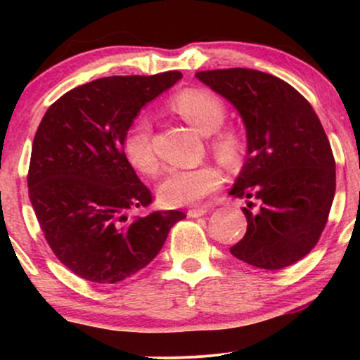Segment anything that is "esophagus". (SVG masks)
I'll list each match as a JSON object with an SVG mask.
<instances>
[{
	"label": "esophagus",
	"instance_id": "34e87169",
	"mask_svg": "<svg viewBox=\"0 0 360 360\" xmlns=\"http://www.w3.org/2000/svg\"><path fill=\"white\" fill-rule=\"evenodd\" d=\"M206 212H208V208H206V206H198V208L189 210L188 217L189 218H200V217H203V214H206Z\"/></svg>",
	"mask_w": 360,
	"mask_h": 360
}]
</instances>
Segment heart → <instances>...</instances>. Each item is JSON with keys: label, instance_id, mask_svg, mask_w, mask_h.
Wrapping results in <instances>:
<instances>
[{"label": "heart", "instance_id": "b5f03b06", "mask_svg": "<svg viewBox=\"0 0 360 360\" xmlns=\"http://www.w3.org/2000/svg\"><path fill=\"white\" fill-rule=\"evenodd\" d=\"M172 108L200 134L210 135L214 131L210 148L218 162L229 171L242 169L247 155L245 135L238 128H220L225 122L226 108L220 98L206 89H184L172 100ZM125 154L139 171L154 174L157 155L152 146V123L146 117L135 120L125 137ZM223 183L220 169L213 164H201L191 169H174L159 186V196L169 206H188L217 191Z\"/></svg>", "mask_w": 360, "mask_h": 360}]
</instances>
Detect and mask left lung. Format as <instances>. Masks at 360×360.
<instances>
[{"label":"left lung","mask_w":360,"mask_h":360,"mask_svg":"<svg viewBox=\"0 0 360 360\" xmlns=\"http://www.w3.org/2000/svg\"><path fill=\"white\" fill-rule=\"evenodd\" d=\"M237 108L247 159L230 189L254 198L242 208L247 232L230 252L259 269L298 262L316 245L335 196V159L315 110L286 81L254 69L196 72Z\"/></svg>","instance_id":"left-lung-1"}]
</instances>
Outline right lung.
<instances>
[{
	"label": "right lung",
	"instance_id": "right-lung-1",
	"mask_svg": "<svg viewBox=\"0 0 360 360\" xmlns=\"http://www.w3.org/2000/svg\"><path fill=\"white\" fill-rule=\"evenodd\" d=\"M183 77L111 76L77 86L45 111L32 146L28 196L56 257L79 278L115 284L150 264L183 212L130 217L152 193L128 162L140 110Z\"/></svg>",
	"mask_w": 360,
	"mask_h": 360
}]
</instances>
